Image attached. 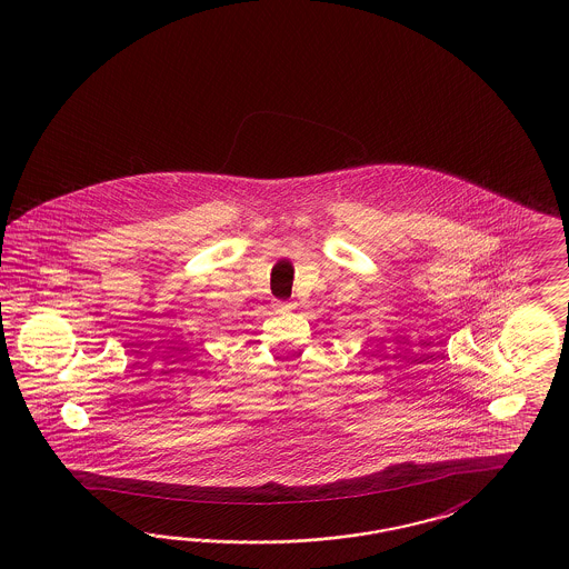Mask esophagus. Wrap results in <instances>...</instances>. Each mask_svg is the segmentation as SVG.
<instances>
[{"label":"esophagus","mask_w":569,"mask_h":569,"mask_svg":"<svg viewBox=\"0 0 569 569\" xmlns=\"http://www.w3.org/2000/svg\"><path fill=\"white\" fill-rule=\"evenodd\" d=\"M295 305L292 302H288V300H274V309L277 311H290Z\"/></svg>","instance_id":"obj_1"}]
</instances>
